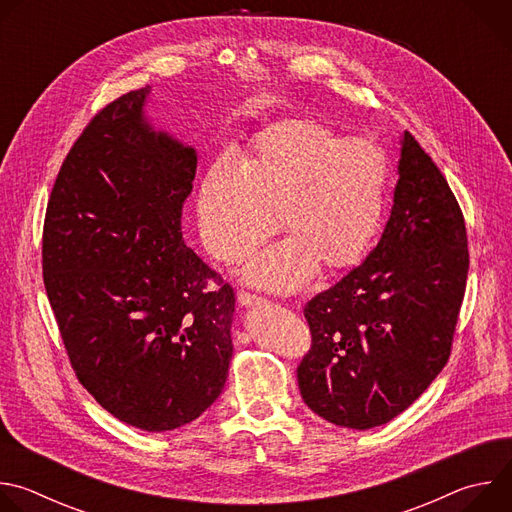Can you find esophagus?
I'll return each mask as SVG.
<instances>
[{
    "label": "esophagus",
    "instance_id": "esophagus-1",
    "mask_svg": "<svg viewBox=\"0 0 512 512\" xmlns=\"http://www.w3.org/2000/svg\"><path fill=\"white\" fill-rule=\"evenodd\" d=\"M237 300L241 306H261V304H267V300L263 296H257V294H251V291H245L241 289L237 294Z\"/></svg>",
    "mask_w": 512,
    "mask_h": 512
}]
</instances>
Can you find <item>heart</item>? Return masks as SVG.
Returning <instances> with one entry per match:
<instances>
[{
  "label": "heart",
  "mask_w": 512,
  "mask_h": 512,
  "mask_svg": "<svg viewBox=\"0 0 512 512\" xmlns=\"http://www.w3.org/2000/svg\"><path fill=\"white\" fill-rule=\"evenodd\" d=\"M387 164L373 143L314 121L261 133L239 164L218 156L198 190V229L218 261H239L279 227L289 241L265 251L245 275L289 289L316 269L354 265L373 241L385 200Z\"/></svg>",
  "instance_id": "b5f03b06"
}]
</instances>
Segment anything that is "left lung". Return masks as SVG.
Returning <instances> with one entry per match:
<instances>
[{
	"label": "left lung",
	"mask_w": 512,
	"mask_h": 512,
	"mask_svg": "<svg viewBox=\"0 0 512 512\" xmlns=\"http://www.w3.org/2000/svg\"><path fill=\"white\" fill-rule=\"evenodd\" d=\"M395 204L377 247L306 306L312 344L298 367L306 405L371 429L403 413L442 373L468 279L462 208L405 131Z\"/></svg>",
	"instance_id": "obj_1"
}]
</instances>
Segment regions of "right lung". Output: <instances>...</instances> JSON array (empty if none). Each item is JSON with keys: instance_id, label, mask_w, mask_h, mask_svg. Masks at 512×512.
I'll return each mask as SVG.
<instances>
[{"instance_id": "1", "label": "right lung", "mask_w": 512, "mask_h": 512, "mask_svg": "<svg viewBox=\"0 0 512 512\" xmlns=\"http://www.w3.org/2000/svg\"><path fill=\"white\" fill-rule=\"evenodd\" d=\"M150 87L72 143L42 231V275L70 367L113 417L170 431L223 393L235 291L182 241L196 154L143 121Z\"/></svg>"}]
</instances>
